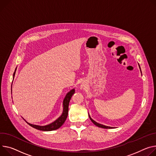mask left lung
Instances as JSON below:
<instances>
[{
	"instance_id": "obj_1",
	"label": "left lung",
	"mask_w": 156,
	"mask_h": 156,
	"mask_svg": "<svg viewBox=\"0 0 156 156\" xmlns=\"http://www.w3.org/2000/svg\"><path fill=\"white\" fill-rule=\"evenodd\" d=\"M139 67H140V66H139ZM89 117H90V119H91V121H92V122H93L94 125H96V126H98V127H101V128H104V129H111V128H112V127H111L106 126H105V125H102V124H99V123L96 122V121H94V120H93V119L91 118V117L90 116V115H89Z\"/></svg>"
}]
</instances>
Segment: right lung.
Wrapping results in <instances>:
<instances>
[{"instance_id": "obj_1", "label": "right lung", "mask_w": 156, "mask_h": 156, "mask_svg": "<svg viewBox=\"0 0 156 156\" xmlns=\"http://www.w3.org/2000/svg\"><path fill=\"white\" fill-rule=\"evenodd\" d=\"M16 70L15 72L13 73V76L14 77L15 76V73H16ZM12 91V90H11ZM75 89H73L72 90H71L69 92H68L65 99L63 100V112L62 113V116L56 119L55 121H54L53 122L47 125V126H37V125H34V124H30L29 122H27L26 121V122H27L29 124L30 126H32L34 128H35L37 129L40 130V131H54L57 129L63 124V123L65 122V121L66 119V118L68 116V106H69V101L71 100V98L72 97L73 94L75 93Z\"/></svg>"}]
</instances>
